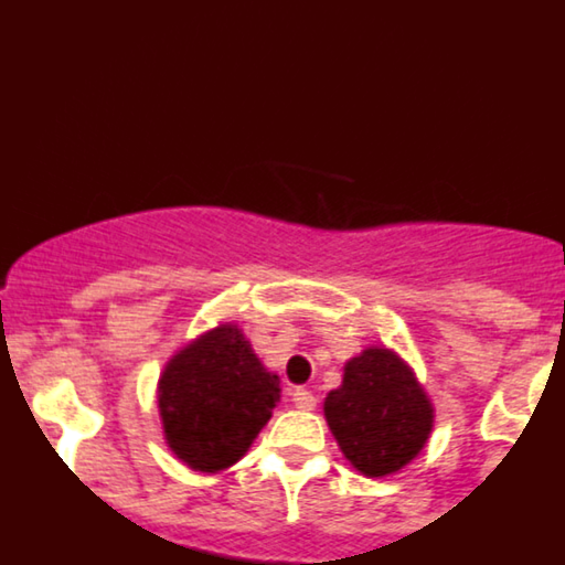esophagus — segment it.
<instances>
[{"label":"esophagus","mask_w":565,"mask_h":565,"mask_svg":"<svg viewBox=\"0 0 565 565\" xmlns=\"http://www.w3.org/2000/svg\"><path fill=\"white\" fill-rule=\"evenodd\" d=\"M289 395H292L295 408H300V412H313V408H317V397H313V392L295 387L292 392H289Z\"/></svg>","instance_id":"esophagus-1"}]
</instances>
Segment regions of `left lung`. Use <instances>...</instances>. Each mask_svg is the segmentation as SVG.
<instances>
[{"instance_id":"8db88e82","label":"left lung","mask_w":565,"mask_h":565,"mask_svg":"<svg viewBox=\"0 0 565 565\" xmlns=\"http://www.w3.org/2000/svg\"><path fill=\"white\" fill-rule=\"evenodd\" d=\"M324 419L354 471L382 479L423 452L436 408L395 349L365 347L343 365L341 387L324 397Z\"/></svg>"}]
</instances>
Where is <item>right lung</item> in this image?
I'll return each mask as SVG.
<instances>
[{
    "label": "right lung",
    "instance_id": "add662e5",
    "mask_svg": "<svg viewBox=\"0 0 565 565\" xmlns=\"http://www.w3.org/2000/svg\"><path fill=\"white\" fill-rule=\"evenodd\" d=\"M278 401L281 379L267 371L235 322H218L183 343L157 382L164 444L200 473L235 466Z\"/></svg>",
    "mask_w": 565,
    "mask_h": 565
}]
</instances>
